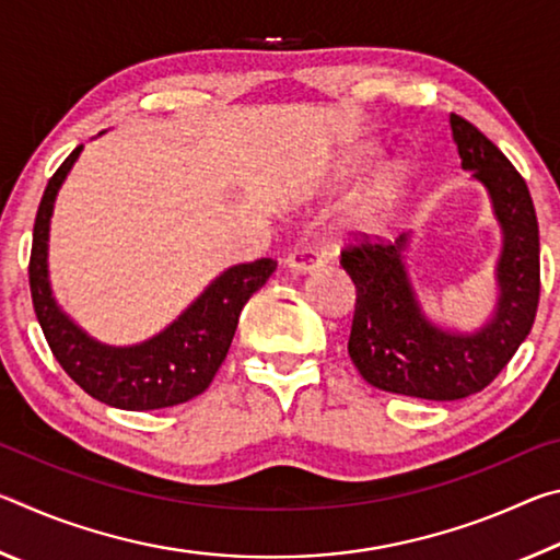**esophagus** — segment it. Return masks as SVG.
I'll return each instance as SVG.
<instances>
[{
	"mask_svg": "<svg viewBox=\"0 0 560 560\" xmlns=\"http://www.w3.org/2000/svg\"><path fill=\"white\" fill-rule=\"evenodd\" d=\"M283 264L291 271H299V273H306V271H314L320 267V257L316 252H308V249H296L287 254V259H283Z\"/></svg>",
	"mask_w": 560,
	"mask_h": 560,
	"instance_id": "34e87169",
	"label": "esophagus"
}]
</instances>
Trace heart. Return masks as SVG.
I'll return each mask as SVG.
<instances>
[{"instance_id": "heart-1", "label": "heart", "mask_w": 560, "mask_h": 560, "mask_svg": "<svg viewBox=\"0 0 560 560\" xmlns=\"http://www.w3.org/2000/svg\"><path fill=\"white\" fill-rule=\"evenodd\" d=\"M407 183V165L400 163V160H393L387 163L377 177L371 183V187L365 189L363 197L350 207L346 212V224L353 226V230H368V226H375L383 220L390 210L393 202L397 200V195L402 192V187Z\"/></svg>"}]
</instances>
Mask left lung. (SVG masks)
<instances>
[{
  "label": "left lung",
  "mask_w": 560,
  "mask_h": 560,
  "mask_svg": "<svg viewBox=\"0 0 560 560\" xmlns=\"http://www.w3.org/2000/svg\"><path fill=\"white\" fill-rule=\"evenodd\" d=\"M450 128L462 170L487 189L501 230L499 296L487 324L464 334L430 320L405 264L410 232L340 252L358 293L348 338L358 373L377 390L438 402L462 400L494 381L534 326L541 293L538 222L524 177L469 120L452 113Z\"/></svg>",
  "instance_id": "left-lung-1"
}]
</instances>
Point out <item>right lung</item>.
Returning <instances> with one entry per match:
<instances>
[{
  "instance_id": "1",
  "label": "right lung",
  "mask_w": 560,
  "mask_h": 560,
  "mask_svg": "<svg viewBox=\"0 0 560 560\" xmlns=\"http://www.w3.org/2000/svg\"><path fill=\"white\" fill-rule=\"evenodd\" d=\"M81 150L83 145L75 148L49 179L34 222L30 287L51 353L75 385L120 410H160L192 400L210 387L232 346L244 303L277 271V261L257 259L224 269L173 324L143 343H101L63 314L49 279L54 202Z\"/></svg>"
}]
</instances>
